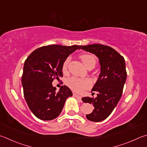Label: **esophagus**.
Listing matches in <instances>:
<instances>
[{
	"label": "esophagus",
	"instance_id": "esophagus-1",
	"mask_svg": "<svg viewBox=\"0 0 147 147\" xmlns=\"http://www.w3.org/2000/svg\"><path fill=\"white\" fill-rule=\"evenodd\" d=\"M73 96L75 98H78V99H79V100H81V96H78V95H77V94H73Z\"/></svg>",
	"mask_w": 147,
	"mask_h": 147
}]
</instances>
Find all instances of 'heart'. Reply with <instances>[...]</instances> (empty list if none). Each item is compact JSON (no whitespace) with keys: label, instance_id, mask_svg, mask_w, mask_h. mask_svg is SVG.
I'll list each match as a JSON object with an SVG mask.
<instances>
[{"label":"heart","instance_id":"1","mask_svg":"<svg viewBox=\"0 0 147 147\" xmlns=\"http://www.w3.org/2000/svg\"><path fill=\"white\" fill-rule=\"evenodd\" d=\"M81 59L83 63H84L87 68L89 67L90 65H95L96 62V59L94 56L91 55H83L81 57ZM70 57L66 58L63 63L62 69L63 71H65L67 69V66L69 62H70ZM66 84L68 87L77 92H82L85 89L89 88L91 85V81L89 79H81L77 77H71L66 81Z\"/></svg>","mask_w":147,"mask_h":147}]
</instances>
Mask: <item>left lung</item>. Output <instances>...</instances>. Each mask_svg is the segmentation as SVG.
<instances>
[{
  "instance_id": "left-lung-1",
  "label": "left lung",
  "mask_w": 147,
  "mask_h": 147,
  "mask_svg": "<svg viewBox=\"0 0 147 147\" xmlns=\"http://www.w3.org/2000/svg\"><path fill=\"white\" fill-rule=\"evenodd\" d=\"M80 47L82 50L95 55L99 59L100 73L91 90L98 92L97 96L84 97L82 100L94 107L92 113L86 115L87 119L100 122L108 118L121 97L127 79L125 59L116 50L104 45Z\"/></svg>"
}]
</instances>
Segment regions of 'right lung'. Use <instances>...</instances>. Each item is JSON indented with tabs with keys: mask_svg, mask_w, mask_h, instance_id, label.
Masks as SVG:
<instances>
[{
	"mask_svg": "<svg viewBox=\"0 0 147 147\" xmlns=\"http://www.w3.org/2000/svg\"><path fill=\"white\" fill-rule=\"evenodd\" d=\"M78 46L49 45L31 53L24 62L22 77L24 95L29 109L36 118L48 121L60 115L71 89L63 85L58 92L52 82L63 76L62 66Z\"/></svg>",
	"mask_w": 147,
	"mask_h": 147,
	"instance_id": "right-lung-1",
	"label": "right lung"
}]
</instances>
